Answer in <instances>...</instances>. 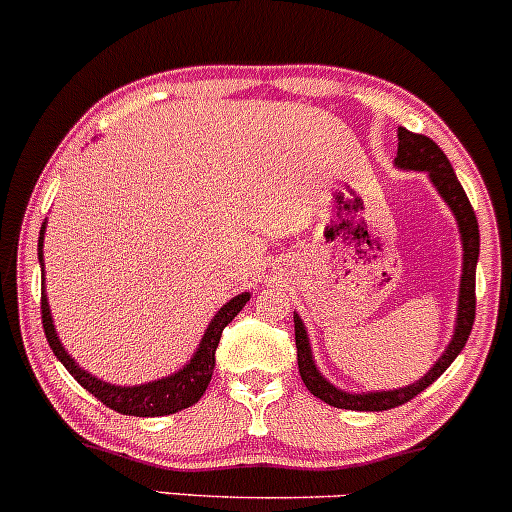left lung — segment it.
<instances>
[{
    "label": "left lung",
    "instance_id": "1",
    "mask_svg": "<svg viewBox=\"0 0 512 512\" xmlns=\"http://www.w3.org/2000/svg\"><path fill=\"white\" fill-rule=\"evenodd\" d=\"M395 166L408 168V170H427L434 183V188L439 190V195L444 197L449 207H452L456 222H459L461 232V244H464V273H461V288H459V310H456V329L454 337L449 342L447 351L442 354V359L432 366V371L425 378H420L417 383H412L408 388L398 390H381V393H344V390L334 388L332 383H327L317 371L315 361H312L310 342H307V332L302 327L300 317L295 315V346H298V368L302 383L310 390L315 398H320L322 403L334 405V408L342 410H366V412H381L398 408V405L408 403V400L420 395L427 386H432L449 364L459 356V351L466 346L471 327L476 320V261H478V222L474 207H471L469 197H466L464 188L456 180L452 163L444 156V151L434 144L432 139L422 134H412V131L398 129V158H395Z\"/></svg>",
    "mask_w": 512,
    "mask_h": 512
}]
</instances>
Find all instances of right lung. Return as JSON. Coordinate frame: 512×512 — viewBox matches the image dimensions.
<instances>
[{
    "label": "right lung",
    "mask_w": 512,
    "mask_h": 512,
    "mask_svg": "<svg viewBox=\"0 0 512 512\" xmlns=\"http://www.w3.org/2000/svg\"><path fill=\"white\" fill-rule=\"evenodd\" d=\"M43 232H46V224L41 227V236H38V258H41L43 266ZM249 302V293L236 295L234 300H229L222 310L214 315V320L207 327L205 337H202L200 349L195 351L192 361L188 366L180 368L173 376L161 378V381L144 383V386L134 388H122L112 386V383L97 381L95 376H90L87 371L75 364L68 356V351L60 344L56 327L51 320V307H48L46 290L41 283V320H43V332H46L48 344H51L53 354L58 356V361L68 368L70 376L80 383L82 388L90 390L102 405H107L109 410L122 412V415H136V417H158V415H173V412L190 408L197 400L202 398L207 386H210V378L214 371V351H217L219 337H222L224 327L234 320L241 312V307Z\"/></svg>",
    "instance_id": "right-lung-1"
}]
</instances>
